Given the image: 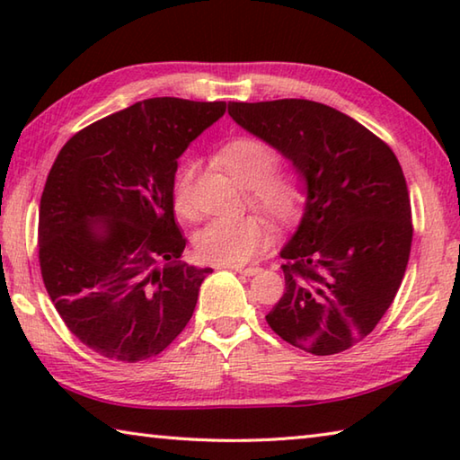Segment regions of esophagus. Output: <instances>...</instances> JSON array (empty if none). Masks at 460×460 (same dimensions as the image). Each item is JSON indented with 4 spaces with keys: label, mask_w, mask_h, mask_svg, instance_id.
Segmentation results:
<instances>
[{
    "label": "esophagus",
    "mask_w": 460,
    "mask_h": 460,
    "mask_svg": "<svg viewBox=\"0 0 460 460\" xmlns=\"http://www.w3.org/2000/svg\"><path fill=\"white\" fill-rule=\"evenodd\" d=\"M227 268L235 270L237 274H243V276H255V274H260V271H261V268H258V266H249V268H245V266H227Z\"/></svg>",
    "instance_id": "esophagus-1"
}]
</instances>
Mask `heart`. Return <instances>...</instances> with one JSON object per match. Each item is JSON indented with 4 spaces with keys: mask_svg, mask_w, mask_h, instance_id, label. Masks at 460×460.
Returning a JSON list of instances; mask_svg holds the SVG:
<instances>
[{
    "mask_svg": "<svg viewBox=\"0 0 460 460\" xmlns=\"http://www.w3.org/2000/svg\"><path fill=\"white\" fill-rule=\"evenodd\" d=\"M221 162L233 178L247 186L249 199L278 223H292L305 208L306 192L300 178L274 170L276 152L260 137L241 136L221 147ZM190 168L186 166L176 176L174 207L181 215H192L190 200ZM268 225L261 215L215 217L202 225L194 235V247L205 261L219 266H239L253 258L266 241Z\"/></svg>",
    "mask_w": 460,
    "mask_h": 460,
    "instance_id": "b5f03b06",
    "label": "heart"
}]
</instances>
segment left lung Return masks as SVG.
<instances>
[{
  "label": "left lung",
  "mask_w": 460,
  "mask_h": 460,
  "mask_svg": "<svg viewBox=\"0 0 460 460\" xmlns=\"http://www.w3.org/2000/svg\"><path fill=\"white\" fill-rule=\"evenodd\" d=\"M229 115L306 186L305 215L279 252L286 292L266 321L302 351H345L376 329L406 274L414 229L400 162L359 121L316 101L229 103Z\"/></svg>",
  "instance_id": "1"
}]
</instances>
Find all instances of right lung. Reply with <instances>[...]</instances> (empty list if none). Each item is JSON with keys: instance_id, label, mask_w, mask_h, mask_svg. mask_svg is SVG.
I'll list each match as a JSON object with an SVG mask.
<instances>
[{"instance_id": "add662e5", "label": "right lung", "mask_w": 460, "mask_h": 460, "mask_svg": "<svg viewBox=\"0 0 460 460\" xmlns=\"http://www.w3.org/2000/svg\"><path fill=\"white\" fill-rule=\"evenodd\" d=\"M225 107L139 101L81 129L54 160L38 225L42 279L68 331L107 359H150L190 321L213 270L181 260L176 160Z\"/></svg>"}]
</instances>
